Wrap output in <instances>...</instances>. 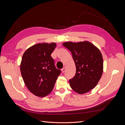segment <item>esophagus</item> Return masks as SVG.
I'll return each mask as SVG.
<instances>
[{
	"label": "esophagus",
	"instance_id": "esophagus-1",
	"mask_svg": "<svg viewBox=\"0 0 125 125\" xmlns=\"http://www.w3.org/2000/svg\"><path fill=\"white\" fill-rule=\"evenodd\" d=\"M65 70H66V68H65V67H63V68L62 69V73H65Z\"/></svg>",
	"mask_w": 125,
	"mask_h": 125
}]
</instances>
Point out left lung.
Returning <instances> with one entry per match:
<instances>
[{
  "label": "left lung",
  "mask_w": 125,
  "mask_h": 125,
  "mask_svg": "<svg viewBox=\"0 0 125 125\" xmlns=\"http://www.w3.org/2000/svg\"><path fill=\"white\" fill-rule=\"evenodd\" d=\"M71 52L76 73L69 80L71 89L78 94L90 91L99 82L103 73V60L101 52L88 41L62 44Z\"/></svg>",
  "instance_id": "1"
}]
</instances>
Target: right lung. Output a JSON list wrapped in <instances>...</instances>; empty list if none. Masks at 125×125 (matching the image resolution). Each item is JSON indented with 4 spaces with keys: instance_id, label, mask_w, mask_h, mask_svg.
<instances>
[{
    "instance_id": "add662e5",
    "label": "right lung",
    "mask_w": 125,
    "mask_h": 125,
    "mask_svg": "<svg viewBox=\"0 0 125 125\" xmlns=\"http://www.w3.org/2000/svg\"><path fill=\"white\" fill-rule=\"evenodd\" d=\"M55 43L36 44L24 52L20 65L22 78L29 90L35 95L44 97L54 88L61 71L56 68L51 54Z\"/></svg>"
}]
</instances>
